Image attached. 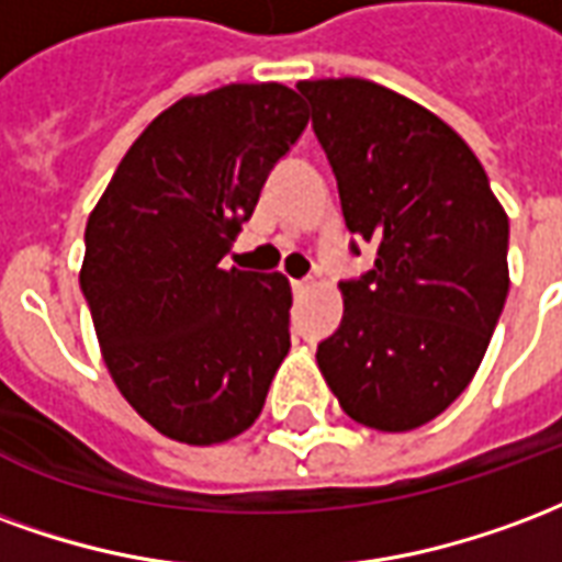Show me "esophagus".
Instances as JSON below:
<instances>
[{"instance_id":"obj_1","label":"esophagus","mask_w":562,"mask_h":562,"mask_svg":"<svg viewBox=\"0 0 562 562\" xmlns=\"http://www.w3.org/2000/svg\"><path fill=\"white\" fill-rule=\"evenodd\" d=\"M290 284H293V293H296V296H302L305 290H311V286H314V281H311V278H296V281H290Z\"/></svg>"}]
</instances>
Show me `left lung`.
Instances as JSON below:
<instances>
[{"label":"left lung","instance_id":"8db88e82","mask_svg":"<svg viewBox=\"0 0 562 562\" xmlns=\"http://www.w3.org/2000/svg\"><path fill=\"white\" fill-rule=\"evenodd\" d=\"M296 89L347 231L376 245L366 276L341 281V326L317 366L350 419L413 431L464 392L488 350L509 293V218L476 155L431 110L359 77Z\"/></svg>","mask_w":562,"mask_h":562}]
</instances>
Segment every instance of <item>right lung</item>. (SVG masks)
Segmentation results:
<instances>
[{"label":"right lung","mask_w":562,"mask_h":562,"mask_svg":"<svg viewBox=\"0 0 562 562\" xmlns=\"http://www.w3.org/2000/svg\"><path fill=\"white\" fill-rule=\"evenodd\" d=\"M308 125L281 83H231L151 119L86 224L80 290L110 376L191 446L251 428L290 350V281L224 269L266 176Z\"/></svg>","instance_id":"1"}]
</instances>
